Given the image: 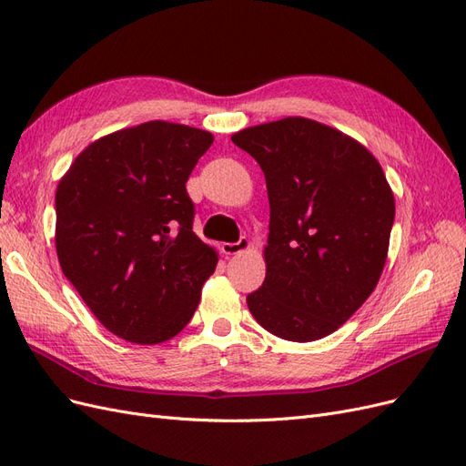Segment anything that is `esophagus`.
<instances>
[{"mask_svg":"<svg viewBox=\"0 0 466 466\" xmlns=\"http://www.w3.org/2000/svg\"><path fill=\"white\" fill-rule=\"evenodd\" d=\"M248 245H250L248 238H247V237H241L237 243H223V245H221V250L225 252V255L233 257V255H238V252H243L245 248H248Z\"/></svg>","mask_w":466,"mask_h":466,"instance_id":"obj_1","label":"esophagus"}]
</instances>
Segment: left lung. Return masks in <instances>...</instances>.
Masks as SVG:
<instances>
[{
    "label": "left lung",
    "mask_w": 466,
    "mask_h": 466,
    "mask_svg": "<svg viewBox=\"0 0 466 466\" xmlns=\"http://www.w3.org/2000/svg\"><path fill=\"white\" fill-rule=\"evenodd\" d=\"M231 142L257 159L270 200L266 278L247 295L248 311L284 340L332 334L383 272L394 221L383 168L356 139L299 116Z\"/></svg>",
    "instance_id": "1"
}]
</instances>
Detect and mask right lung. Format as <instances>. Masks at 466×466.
<instances>
[{"instance_id":"right-lung-1","label":"right lung","mask_w":466,"mask_h":466,"mask_svg":"<svg viewBox=\"0 0 466 466\" xmlns=\"http://www.w3.org/2000/svg\"><path fill=\"white\" fill-rule=\"evenodd\" d=\"M209 132L153 120L93 142L56 190L64 276L112 334L171 340L190 322L218 255L192 231L187 180Z\"/></svg>"}]
</instances>
